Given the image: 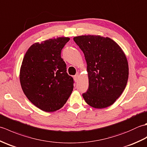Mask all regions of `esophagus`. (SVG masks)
I'll return each instance as SVG.
<instances>
[{"mask_svg": "<svg viewBox=\"0 0 147 147\" xmlns=\"http://www.w3.org/2000/svg\"><path fill=\"white\" fill-rule=\"evenodd\" d=\"M74 82H77L78 81V79H79V75L78 74H76L75 76H74Z\"/></svg>", "mask_w": 147, "mask_h": 147, "instance_id": "obj_1", "label": "esophagus"}]
</instances>
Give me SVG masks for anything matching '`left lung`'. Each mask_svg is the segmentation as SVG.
I'll use <instances>...</instances> for the list:
<instances>
[{"label":"left lung","instance_id":"left-lung-1","mask_svg":"<svg viewBox=\"0 0 147 147\" xmlns=\"http://www.w3.org/2000/svg\"><path fill=\"white\" fill-rule=\"evenodd\" d=\"M74 41L85 55L89 86L83 94L91 107L112 105L123 92L128 80V63L123 50L109 37L82 35Z\"/></svg>","mask_w":147,"mask_h":147}]
</instances>
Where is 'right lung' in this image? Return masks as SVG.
Masks as SVG:
<instances>
[{
    "label": "right lung",
    "instance_id": "obj_1",
    "mask_svg": "<svg viewBox=\"0 0 147 147\" xmlns=\"http://www.w3.org/2000/svg\"><path fill=\"white\" fill-rule=\"evenodd\" d=\"M68 37L35 43L28 49L20 69L22 90L36 107L47 112L63 107L73 90V78L66 73L61 51Z\"/></svg>",
    "mask_w": 147,
    "mask_h": 147
}]
</instances>
